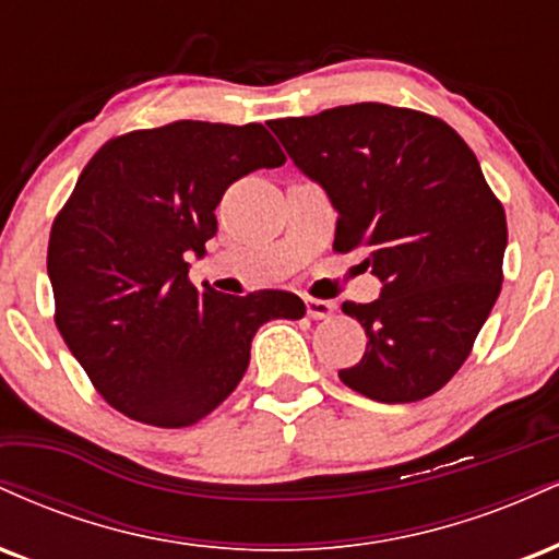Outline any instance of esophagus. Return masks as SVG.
<instances>
[{
	"label": "esophagus",
	"mask_w": 559,
	"mask_h": 559,
	"mask_svg": "<svg viewBox=\"0 0 559 559\" xmlns=\"http://www.w3.org/2000/svg\"><path fill=\"white\" fill-rule=\"evenodd\" d=\"M305 307H307V316H310L312 320L329 318L331 312H333V301H329V299H312V297H307V299H305Z\"/></svg>",
	"instance_id": "obj_1"
}]
</instances>
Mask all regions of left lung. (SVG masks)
Segmentation results:
<instances>
[{
	"instance_id": "8db88e82",
	"label": "left lung",
	"mask_w": 559,
	"mask_h": 559,
	"mask_svg": "<svg viewBox=\"0 0 559 559\" xmlns=\"http://www.w3.org/2000/svg\"><path fill=\"white\" fill-rule=\"evenodd\" d=\"M267 126L329 194L333 249H365L362 265L383 284L376 301L342 305L368 346L338 378L386 404L436 394L502 288L507 217L473 150L444 120L378 102Z\"/></svg>"
}]
</instances>
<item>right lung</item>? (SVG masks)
Listing matches in <instances>:
<instances>
[{"label": "right lung", "mask_w": 559, "mask_h": 559, "mask_svg": "<svg viewBox=\"0 0 559 559\" xmlns=\"http://www.w3.org/2000/svg\"><path fill=\"white\" fill-rule=\"evenodd\" d=\"M286 157L265 126L176 120L110 139L55 217L47 271L55 323L94 389L128 418L183 428L247 373L252 338L297 320L288 292L230 297L189 281L234 181Z\"/></svg>", "instance_id": "add662e5"}]
</instances>
